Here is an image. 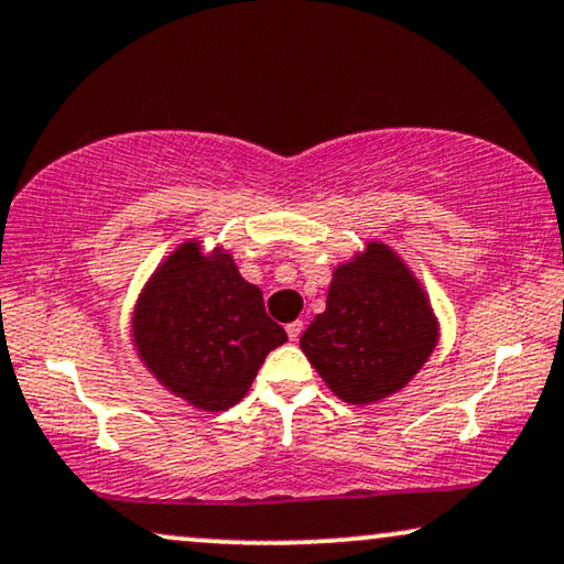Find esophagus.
Masks as SVG:
<instances>
[{"mask_svg":"<svg viewBox=\"0 0 564 564\" xmlns=\"http://www.w3.org/2000/svg\"><path fill=\"white\" fill-rule=\"evenodd\" d=\"M300 334H303V321H292V323H288V336H290V341H297Z\"/></svg>","mask_w":564,"mask_h":564,"instance_id":"1","label":"esophagus"}]
</instances>
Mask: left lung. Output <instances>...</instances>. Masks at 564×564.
I'll return each mask as SVG.
<instances>
[{"label":"left lung","instance_id":"1","mask_svg":"<svg viewBox=\"0 0 564 564\" xmlns=\"http://www.w3.org/2000/svg\"><path fill=\"white\" fill-rule=\"evenodd\" d=\"M438 341V321L411 269L382 241L334 269L326 311L300 336L330 392L372 405L403 390Z\"/></svg>","mask_w":564,"mask_h":564}]
</instances>
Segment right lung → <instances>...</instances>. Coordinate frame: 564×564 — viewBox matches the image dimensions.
<instances>
[{
  "instance_id": "right-lung-1",
  "label": "right lung",
  "mask_w": 564,
  "mask_h": 564,
  "mask_svg": "<svg viewBox=\"0 0 564 564\" xmlns=\"http://www.w3.org/2000/svg\"><path fill=\"white\" fill-rule=\"evenodd\" d=\"M133 344L149 372L199 411H226L249 392L267 354L288 341L257 284L220 246L184 241L138 295Z\"/></svg>"
}]
</instances>
